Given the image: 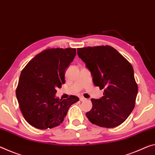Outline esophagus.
Listing matches in <instances>:
<instances>
[{
  "mask_svg": "<svg viewBox=\"0 0 155 155\" xmlns=\"http://www.w3.org/2000/svg\"><path fill=\"white\" fill-rule=\"evenodd\" d=\"M80 101H86V99H85V98H84L83 97H80Z\"/></svg>",
  "mask_w": 155,
  "mask_h": 155,
  "instance_id": "1",
  "label": "esophagus"
}]
</instances>
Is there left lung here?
<instances>
[{"mask_svg":"<svg viewBox=\"0 0 155 155\" xmlns=\"http://www.w3.org/2000/svg\"><path fill=\"white\" fill-rule=\"evenodd\" d=\"M96 86L104 90V97L92 99V108L86 117L93 124L111 128L124 123L133 110L138 92L132 65L110 45L77 49Z\"/></svg>","mask_w":155,"mask_h":155,"instance_id":"obj_1","label":"left lung"}]
</instances>
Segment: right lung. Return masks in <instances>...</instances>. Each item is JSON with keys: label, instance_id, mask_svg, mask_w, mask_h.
Returning a JSON list of instances; mask_svg holds the SVG:
<instances>
[{"label": "right lung", "instance_id": "add662e5", "mask_svg": "<svg viewBox=\"0 0 155 155\" xmlns=\"http://www.w3.org/2000/svg\"><path fill=\"white\" fill-rule=\"evenodd\" d=\"M75 55V48L46 49L21 71L16 94L22 114L31 126L40 130L59 126L70 105L79 100L73 95L63 100L55 97Z\"/></svg>", "mask_w": 155, "mask_h": 155}]
</instances>
